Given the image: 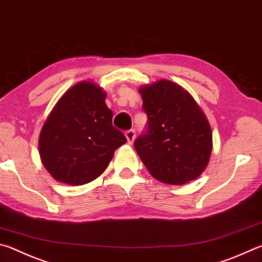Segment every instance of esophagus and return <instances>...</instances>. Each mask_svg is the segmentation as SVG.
<instances>
[{
  "mask_svg": "<svg viewBox=\"0 0 262 262\" xmlns=\"http://www.w3.org/2000/svg\"><path fill=\"white\" fill-rule=\"evenodd\" d=\"M125 135H126V139H127L128 143L132 144L133 142H134L135 137H136V133H135L134 129H130V130H127V132L125 133Z\"/></svg>",
  "mask_w": 262,
  "mask_h": 262,
  "instance_id": "1",
  "label": "esophagus"
}]
</instances>
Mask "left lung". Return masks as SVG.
Segmentation results:
<instances>
[{
  "label": "left lung",
  "mask_w": 262,
  "mask_h": 262,
  "mask_svg": "<svg viewBox=\"0 0 262 262\" xmlns=\"http://www.w3.org/2000/svg\"><path fill=\"white\" fill-rule=\"evenodd\" d=\"M147 132L135 141L137 155L160 182L182 185L197 179L210 161L212 129L187 90L161 79L139 89Z\"/></svg>",
  "instance_id": "left-lung-1"
}]
</instances>
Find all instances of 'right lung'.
<instances>
[{"mask_svg": "<svg viewBox=\"0 0 262 262\" xmlns=\"http://www.w3.org/2000/svg\"><path fill=\"white\" fill-rule=\"evenodd\" d=\"M106 93L90 80L59 98L39 136L42 164L58 182L82 185L97 179L127 140L112 125Z\"/></svg>", "mask_w": 262, "mask_h": 262, "instance_id": "right-lung-1", "label": "right lung"}]
</instances>
